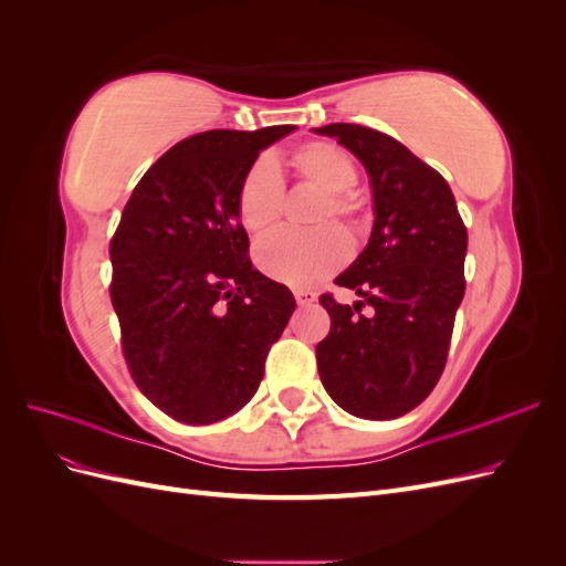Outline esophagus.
Listing matches in <instances>:
<instances>
[{
  "mask_svg": "<svg viewBox=\"0 0 566 566\" xmlns=\"http://www.w3.org/2000/svg\"><path fill=\"white\" fill-rule=\"evenodd\" d=\"M295 300L300 306H306L316 302V293H312V290H295Z\"/></svg>",
  "mask_w": 566,
  "mask_h": 566,
  "instance_id": "obj_1",
  "label": "esophagus"
}]
</instances>
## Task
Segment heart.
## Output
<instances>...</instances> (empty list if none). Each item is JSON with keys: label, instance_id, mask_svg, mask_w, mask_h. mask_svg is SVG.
Listing matches in <instances>:
<instances>
[{"label": "heart", "instance_id": "heart-1", "mask_svg": "<svg viewBox=\"0 0 566 566\" xmlns=\"http://www.w3.org/2000/svg\"><path fill=\"white\" fill-rule=\"evenodd\" d=\"M287 165L300 179L323 191L316 221L331 217L347 224L354 221L358 205L349 188L356 181V167L345 150L325 142H312L293 150ZM281 202L283 181L276 165L266 158L250 165L235 191V208L243 227L252 233L269 231L281 214ZM347 254L349 243L337 227L325 224L312 231L281 229L256 245V264L273 281L290 287H312L345 264Z\"/></svg>", "mask_w": 566, "mask_h": 566}]
</instances>
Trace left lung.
Instances as JSON below:
<instances>
[{
	"instance_id": "8db88e82",
	"label": "left lung",
	"mask_w": 566,
	"mask_h": 566,
	"mask_svg": "<svg viewBox=\"0 0 566 566\" xmlns=\"http://www.w3.org/2000/svg\"><path fill=\"white\" fill-rule=\"evenodd\" d=\"M314 132L366 167L375 214L368 245L335 279L361 302L321 297L331 314V333L316 345L321 382L356 418H401L430 397L447 366L465 295L468 229L447 179L397 139L345 123Z\"/></svg>"
}]
</instances>
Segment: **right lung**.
Listing matches in <instances>:
<instances>
[{
  "label": "right lung",
  "mask_w": 566,
  "mask_h": 566,
  "mask_svg": "<svg viewBox=\"0 0 566 566\" xmlns=\"http://www.w3.org/2000/svg\"><path fill=\"white\" fill-rule=\"evenodd\" d=\"M295 125L212 129L169 148L136 184L111 241L113 310L132 378L186 424L241 410L295 312L290 290L248 260L235 191Z\"/></svg>",
  "instance_id": "add662e5"
}]
</instances>
